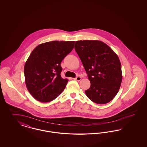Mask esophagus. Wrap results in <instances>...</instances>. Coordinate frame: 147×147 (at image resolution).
<instances>
[{"label": "esophagus", "mask_w": 147, "mask_h": 147, "mask_svg": "<svg viewBox=\"0 0 147 147\" xmlns=\"http://www.w3.org/2000/svg\"><path fill=\"white\" fill-rule=\"evenodd\" d=\"M74 79L76 80H77V81H80L82 79V78L80 77H77V78H74Z\"/></svg>", "instance_id": "obj_1"}]
</instances>
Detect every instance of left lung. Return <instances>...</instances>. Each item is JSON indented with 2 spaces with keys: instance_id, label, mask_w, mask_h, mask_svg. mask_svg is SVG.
Here are the masks:
<instances>
[{
  "instance_id": "obj_1",
  "label": "left lung",
  "mask_w": 147,
  "mask_h": 147,
  "mask_svg": "<svg viewBox=\"0 0 147 147\" xmlns=\"http://www.w3.org/2000/svg\"><path fill=\"white\" fill-rule=\"evenodd\" d=\"M75 49L91 85L85 91L94 102L105 104L119 92L122 79L119 57L108 45L97 40L77 41Z\"/></svg>"
}]
</instances>
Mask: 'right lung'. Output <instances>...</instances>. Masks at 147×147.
<instances>
[{"instance_id":"right-lung-1","label":"right lung","mask_w":147,"mask_h":147,"mask_svg":"<svg viewBox=\"0 0 147 147\" xmlns=\"http://www.w3.org/2000/svg\"><path fill=\"white\" fill-rule=\"evenodd\" d=\"M75 41L43 43L32 51L24 66L25 83L37 101H51L65 89L68 80L63 79L61 63L73 49Z\"/></svg>"}]
</instances>
